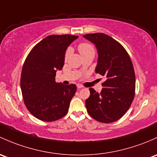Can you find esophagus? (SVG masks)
Instances as JSON below:
<instances>
[{"label":"esophagus","mask_w":157,"mask_h":157,"mask_svg":"<svg viewBox=\"0 0 157 157\" xmlns=\"http://www.w3.org/2000/svg\"><path fill=\"white\" fill-rule=\"evenodd\" d=\"M77 88H78V89H82L83 86H82V85H80V84H77Z\"/></svg>","instance_id":"obj_1"}]
</instances>
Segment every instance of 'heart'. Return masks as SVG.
<instances>
[{"label": "heart", "mask_w": 157, "mask_h": 157, "mask_svg": "<svg viewBox=\"0 0 157 157\" xmlns=\"http://www.w3.org/2000/svg\"><path fill=\"white\" fill-rule=\"evenodd\" d=\"M78 50L80 52V53L81 54L82 56H84L86 55H88V54L93 53L95 54V49H94L93 46L92 44H89V43H81L78 45ZM71 54V49H67L66 50L65 53V59L67 60V58L69 57Z\"/></svg>", "instance_id": "heart-1"}]
</instances>
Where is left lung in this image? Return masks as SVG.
Masks as SVG:
<instances>
[{
  "label": "left lung",
  "instance_id": "obj_1",
  "mask_svg": "<svg viewBox=\"0 0 157 157\" xmlns=\"http://www.w3.org/2000/svg\"><path fill=\"white\" fill-rule=\"evenodd\" d=\"M95 45L98 65L95 73L105 76L100 93L90 88L86 100L89 114L97 121L110 123L120 120L131 106L135 97L134 67L124 47L109 35L95 33L83 35Z\"/></svg>",
  "mask_w": 157,
  "mask_h": 157
}]
</instances>
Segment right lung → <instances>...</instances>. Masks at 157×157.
Instances as JSON below:
<instances>
[{"label": "right lung", "instance_id": "1", "mask_svg": "<svg viewBox=\"0 0 157 157\" xmlns=\"http://www.w3.org/2000/svg\"><path fill=\"white\" fill-rule=\"evenodd\" d=\"M78 36L53 34L36 44L29 52L21 74V90L29 112L38 120L52 122L67 114L75 84L56 82L57 70H62L66 49Z\"/></svg>", "mask_w": 157, "mask_h": 157}]
</instances>
